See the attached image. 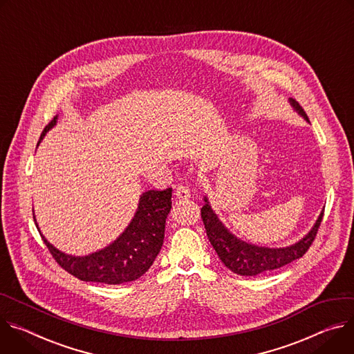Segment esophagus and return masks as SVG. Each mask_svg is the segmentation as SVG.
Listing matches in <instances>:
<instances>
[{
    "label": "esophagus",
    "instance_id": "34e87169",
    "mask_svg": "<svg viewBox=\"0 0 354 354\" xmlns=\"http://www.w3.org/2000/svg\"><path fill=\"white\" fill-rule=\"evenodd\" d=\"M174 195H176L177 198H180V200H187V198H189V197H191V189H189L187 185L180 184V185H177V187H176V192H174Z\"/></svg>",
    "mask_w": 354,
    "mask_h": 354
}]
</instances>
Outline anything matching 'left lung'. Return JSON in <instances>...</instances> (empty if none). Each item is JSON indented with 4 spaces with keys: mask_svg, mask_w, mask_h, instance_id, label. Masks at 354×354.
<instances>
[{
    "mask_svg": "<svg viewBox=\"0 0 354 354\" xmlns=\"http://www.w3.org/2000/svg\"><path fill=\"white\" fill-rule=\"evenodd\" d=\"M290 102L294 106V109L298 111V113L302 115L308 121V116L302 106L292 98L290 100ZM204 201L205 204L201 208V218L205 225L207 236L212 248L215 249L216 254L222 260V263L233 272L241 274V276H257L260 272H267L271 270L280 268L302 257L310 248L312 242L315 241V236L324 218L322 211L313 227L295 245L280 249H268L254 246L238 239L218 219L207 197L204 198Z\"/></svg>",
    "mask_w": 354,
    "mask_h": 354,
    "instance_id": "1",
    "label": "left lung"
}]
</instances>
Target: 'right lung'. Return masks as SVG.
Returning <instances> with one entry per match:
<instances>
[{
    "label": "right lung",
    "instance_id": "1",
    "mask_svg": "<svg viewBox=\"0 0 354 354\" xmlns=\"http://www.w3.org/2000/svg\"><path fill=\"white\" fill-rule=\"evenodd\" d=\"M56 120L57 116L44 129L37 145L46 132L56 125ZM170 209L171 188L143 192L138 211L121 236L105 249L83 257L70 256L57 250L45 239L41 230L39 233L57 264L71 276L82 281L118 286L138 280L150 268L163 246L166 218Z\"/></svg>",
    "mask_w": 354,
    "mask_h": 354
}]
</instances>
